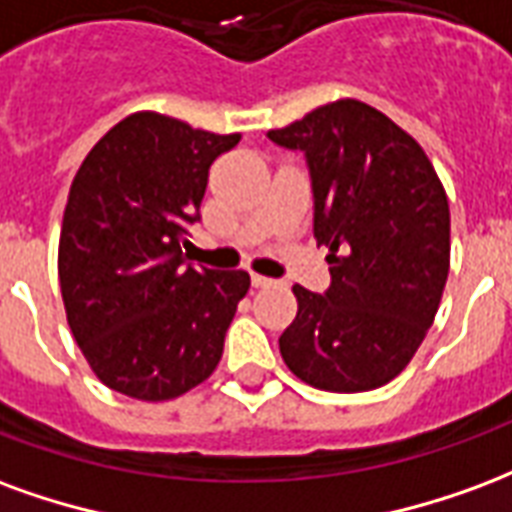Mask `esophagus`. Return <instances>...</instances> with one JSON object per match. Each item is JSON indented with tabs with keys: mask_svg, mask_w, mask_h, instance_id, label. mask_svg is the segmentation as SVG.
I'll return each mask as SVG.
<instances>
[{
	"mask_svg": "<svg viewBox=\"0 0 512 512\" xmlns=\"http://www.w3.org/2000/svg\"><path fill=\"white\" fill-rule=\"evenodd\" d=\"M251 283L256 289H267V286H272V278H264V275H256V272H253Z\"/></svg>",
	"mask_w": 512,
	"mask_h": 512,
	"instance_id": "34e87169",
	"label": "esophagus"
}]
</instances>
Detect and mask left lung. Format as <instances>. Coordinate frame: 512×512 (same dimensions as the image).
Wrapping results in <instances>:
<instances>
[{
	"mask_svg": "<svg viewBox=\"0 0 512 512\" xmlns=\"http://www.w3.org/2000/svg\"><path fill=\"white\" fill-rule=\"evenodd\" d=\"M267 136L305 155L313 237L330 248V289H292L283 363L319 390H376L409 365L445 292V188L423 147L360 100L313 108Z\"/></svg>",
	"mask_w": 512,
	"mask_h": 512,
	"instance_id": "left-lung-1",
	"label": "left lung"
}]
</instances>
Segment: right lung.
Wrapping results in <instances>:
<instances>
[{
  "instance_id": "1",
  "label": "right lung",
  "mask_w": 512,
  "mask_h": 512,
  "mask_svg": "<svg viewBox=\"0 0 512 512\" xmlns=\"http://www.w3.org/2000/svg\"><path fill=\"white\" fill-rule=\"evenodd\" d=\"M240 144L155 111L130 114L81 163L59 234L67 324L100 382L169 401L215 371L245 270L188 264L212 160Z\"/></svg>"
}]
</instances>
